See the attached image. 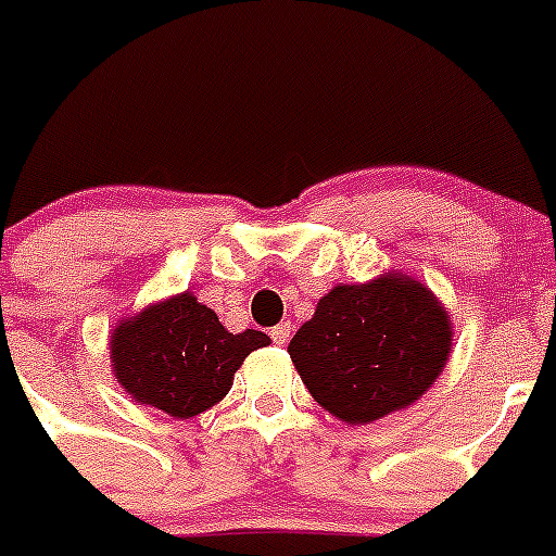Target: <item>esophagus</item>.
I'll list each match as a JSON object with an SVG mask.
<instances>
[{"mask_svg":"<svg viewBox=\"0 0 556 556\" xmlns=\"http://www.w3.org/2000/svg\"><path fill=\"white\" fill-rule=\"evenodd\" d=\"M269 337H273L275 345H287L289 337H292V326H289V323H281V326H275L273 331H269Z\"/></svg>","mask_w":556,"mask_h":556,"instance_id":"1","label":"esophagus"}]
</instances>
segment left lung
Segmentation results:
<instances>
[{"label": "left lung", "instance_id": "obj_1", "mask_svg": "<svg viewBox=\"0 0 556 556\" xmlns=\"http://www.w3.org/2000/svg\"><path fill=\"white\" fill-rule=\"evenodd\" d=\"M451 345L454 323L443 301L392 269L323 294L287 351L323 409L365 426L420 401L448 365Z\"/></svg>", "mask_w": 556, "mask_h": 556}]
</instances>
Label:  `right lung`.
<instances>
[{"label": "right lung", "mask_w": 556, "mask_h": 556, "mask_svg": "<svg viewBox=\"0 0 556 556\" xmlns=\"http://www.w3.org/2000/svg\"><path fill=\"white\" fill-rule=\"evenodd\" d=\"M267 345V333H230L214 308L180 292L116 323L108 351L113 376L136 404L189 420L217 406L244 358Z\"/></svg>", "instance_id": "obj_1"}]
</instances>
